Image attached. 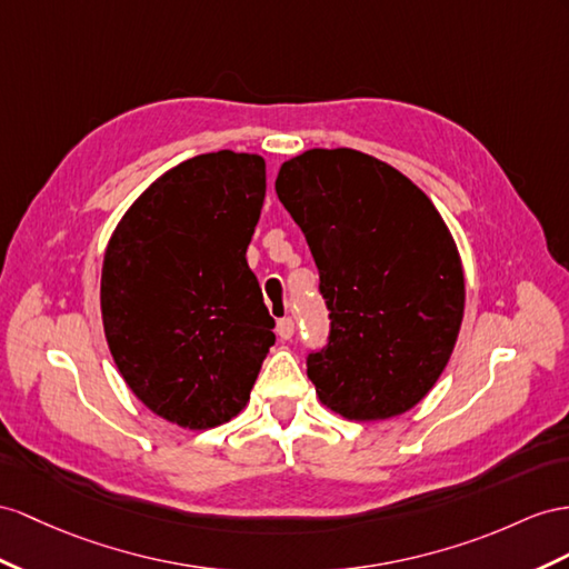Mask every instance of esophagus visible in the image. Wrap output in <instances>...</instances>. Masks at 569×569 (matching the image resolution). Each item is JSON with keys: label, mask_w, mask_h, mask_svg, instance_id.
I'll return each mask as SVG.
<instances>
[{"label": "esophagus", "mask_w": 569, "mask_h": 569, "mask_svg": "<svg viewBox=\"0 0 569 569\" xmlns=\"http://www.w3.org/2000/svg\"><path fill=\"white\" fill-rule=\"evenodd\" d=\"M276 331H279L281 339L288 341L296 333V322L290 317H283V319H279V325H276Z\"/></svg>", "instance_id": "esophagus-1"}]
</instances>
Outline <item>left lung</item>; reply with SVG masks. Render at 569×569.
I'll return each mask as SVG.
<instances>
[{
	"label": "left lung",
	"instance_id": "1",
	"mask_svg": "<svg viewBox=\"0 0 569 569\" xmlns=\"http://www.w3.org/2000/svg\"><path fill=\"white\" fill-rule=\"evenodd\" d=\"M305 232L331 317L308 358L319 403L356 423L411 411L457 346L466 281L457 242L428 194L356 149H310L276 178Z\"/></svg>",
	"mask_w": 569,
	"mask_h": 569
}]
</instances>
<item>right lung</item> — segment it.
Wrapping results in <instances>:
<instances>
[{"label": "right lung", "instance_id": "1", "mask_svg": "<svg viewBox=\"0 0 569 569\" xmlns=\"http://www.w3.org/2000/svg\"><path fill=\"white\" fill-rule=\"evenodd\" d=\"M264 194L261 156L201 153L146 187L108 240V348L134 397L172 426L236 418L276 341L244 259Z\"/></svg>", "mask_w": 569, "mask_h": 569}]
</instances>
